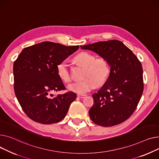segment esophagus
I'll return each mask as SVG.
<instances>
[{"mask_svg": "<svg viewBox=\"0 0 159 159\" xmlns=\"http://www.w3.org/2000/svg\"><path fill=\"white\" fill-rule=\"evenodd\" d=\"M78 98H80V99H83L85 97V95H83V94H77Z\"/></svg>", "mask_w": 159, "mask_h": 159, "instance_id": "34e87169", "label": "esophagus"}]
</instances>
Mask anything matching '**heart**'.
I'll use <instances>...</instances> for the list:
<instances>
[{
  "mask_svg": "<svg viewBox=\"0 0 159 159\" xmlns=\"http://www.w3.org/2000/svg\"><path fill=\"white\" fill-rule=\"evenodd\" d=\"M74 60L81 66L85 67L83 75L85 80L70 84L68 89L70 92L78 94H85L94 89L98 84L101 85L107 80L110 68L105 58H95L92 54L83 52L77 54ZM57 72L63 81L67 83L70 81V74L67 60H63L57 64Z\"/></svg>",
  "mask_w": 159,
  "mask_h": 159,
  "instance_id": "heart-1",
  "label": "heart"
}]
</instances>
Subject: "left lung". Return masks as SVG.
<instances>
[{
  "instance_id": "8db88e82",
  "label": "left lung",
  "mask_w": 159,
  "mask_h": 159,
  "mask_svg": "<svg viewBox=\"0 0 159 159\" xmlns=\"http://www.w3.org/2000/svg\"><path fill=\"white\" fill-rule=\"evenodd\" d=\"M80 47L105 58L110 67L108 80L92 95L94 105L89 110L90 118L102 126L122 123L134 113L143 94L141 63L119 40L98 42Z\"/></svg>"
}]
</instances>
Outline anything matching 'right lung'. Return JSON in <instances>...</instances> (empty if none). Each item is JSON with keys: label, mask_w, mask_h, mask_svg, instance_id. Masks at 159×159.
Masks as SVG:
<instances>
[{"label": "right lung", "mask_w": 159, "mask_h": 159, "mask_svg": "<svg viewBox=\"0 0 159 159\" xmlns=\"http://www.w3.org/2000/svg\"><path fill=\"white\" fill-rule=\"evenodd\" d=\"M79 48L43 42L24 48L14 62L15 96L33 120L49 125L59 122L66 116L76 94L69 92L54 96L51 93L65 89L57 74V64Z\"/></svg>", "instance_id": "1"}]
</instances>
